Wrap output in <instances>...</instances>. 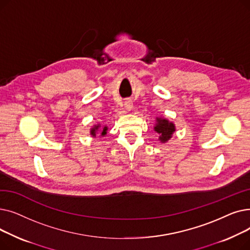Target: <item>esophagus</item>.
<instances>
[{"label": "esophagus", "mask_w": 250, "mask_h": 250, "mask_svg": "<svg viewBox=\"0 0 250 250\" xmlns=\"http://www.w3.org/2000/svg\"><path fill=\"white\" fill-rule=\"evenodd\" d=\"M125 109H126L127 111L132 110V108H133V101L129 100V99H127L126 101H125Z\"/></svg>", "instance_id": "1"}]
</instances>
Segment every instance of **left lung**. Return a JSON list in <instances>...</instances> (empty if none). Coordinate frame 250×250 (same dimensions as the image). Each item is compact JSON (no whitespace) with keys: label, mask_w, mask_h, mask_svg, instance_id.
Segmentation results:
<instances>
[{"label":"left lung","mask_w":250,"mask_h":250,"mask_svg":"<svg viewBox=\"0 0 250 250\" xmlns=\"http://www.w3.org/2000/svg\"><path fill=\"white\" fill-rule=\"evenodd\" d=\"M154 130L159 135V141L161 143H167L172 138L175 133V125L165 117H156V123L154 125Z\"/></svg>","instance_id":"obj_1"}]
</instances>
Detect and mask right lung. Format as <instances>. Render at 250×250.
I'll list each match as a JSON object with an SVG mask.
<instances>
[{
	"label": "right lung",
	"instance_id": "add662e5",
	"mask_svg": "<svg viewBox=\"0 0 250 250\" xmlns=\"http://www.w3.org/2000/svg\"><path fill=\"white\" fill-rule=\"evenodd\" d=\"M107 125H101L100 124H97L90 128V135L92 138H96L97 135H99V137H105L107 134Z\"/></svg>",
	"mask_w": 250,
	"mask_h": 250
}]
</instances>
